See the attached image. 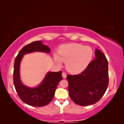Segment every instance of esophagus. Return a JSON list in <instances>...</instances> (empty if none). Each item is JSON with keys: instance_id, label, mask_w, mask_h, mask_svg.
<instances>
[{"instance_id": "obj_1", "label": "esophagus", "mask_w": 124, "mask_h": 124, "mask_svg": "<svg viewBox=\"0 0 124 124\" xmlns=\"http://www.w3.org/2000/svg\"><path fill=\"white\" fill-rule=\"evenodd\" d=\"M62 77L63 78H66L67 77V75L66 74V73H64V72L62 73Z\"/></svg>"}]
</instances>
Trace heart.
<instances>
[{
	"label": "heart",
	"instance_id": "b5f03b06",
	"mask_svg": "<svg viewBox=\"0 0 124 124\" xmlns=\"http://www.w3.org/2000/svg\"><path fill=\"white\" fill-rule=\"evenodd\" d=\"M58 54L59 57L55 56L57 63L61 64V61L66 63V68L68 72L78 74L85 70L91 62L93 50L90 46L72 43L62 45Z\"/></svg>",
	"mask_w": 124,
	"mask_h": 124
}]
</instances>
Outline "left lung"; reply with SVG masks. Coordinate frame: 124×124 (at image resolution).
<instances>
[{"instance_id":"1","label":"left lung","mask_w":124,"mask_h":124,"mask_svg":"<svg viewBox=\"0 0 124 124\" xmlns=\"http://www.w3.org/2000/svg\"><path fill=\"white\" fill-rule=\"evenodd\" d=\"M96 57L80 74L67 75L70 97L75 103L87 106L100 101L109 83L108 63L104 54L98 49Z\"/></svg>"}]
</instances>
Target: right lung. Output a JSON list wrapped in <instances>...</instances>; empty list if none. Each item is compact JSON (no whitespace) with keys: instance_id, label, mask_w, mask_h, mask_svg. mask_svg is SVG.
I'll return each instance as SVG.
<instances>
[{"instance_id":"1","label":"right lung","mask_w":124,"mask_h":124,"mask_svg":"<svg viewBox=\"0 0 124 124\" xmlns=\"http://www.w3.org/2000/svg\"><path fill=\"white\" fill-rule=\"evenodd\" d=\"M35 51L49 53L50 49L43 44L41 41H33L24 46L18 52L15 60L13 81L18 97L23 102L31 106L43 107L49 104L53 99L58 84L63 78L61 71L49 72L39 86L30 88L23 85L19 74L21 61L24 54Z\"/></svg>"}]
</instances>
